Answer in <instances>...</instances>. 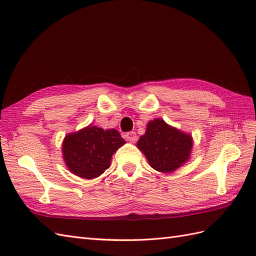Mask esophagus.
Instances as JSON below:
<instances>
[{
  "label": "esophagus",
  "mask_w": 256,
  "mask_h": 256,
  "mask_svg": "<svg viewBox=\"0 0 256 256\" xmlns=\"http://www.w3.org/2000/svg\"><path fill=\"white\" fill-rule=\"evenodd\" d=\"M125 138H126V140H128V142L134 143L135 140H138V135L135 132H128V133L125 134Z\"/></svg>",
  "instance_id": "34e87169"
}]
</instances>
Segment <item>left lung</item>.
Segmentation results:
<instances>
[{
  "mask_svg": "<svg viewBox=\"0 0 256 256\" xmlns=\"http://www.w3.org/2000/svg\"><path fill=\"white\" fill-rule=\"evenodd\" d=\"M138 148L154 170L170 172L188 160L192 140L190 135L170 126L164 120L156 118L148 124L145 134L138 140Z\"/></svg>",
  "mask_w": 256,
  "mask_h": 256,
  "instance_id": "obj_1",
  "label": "left lung"
}]
</instances>
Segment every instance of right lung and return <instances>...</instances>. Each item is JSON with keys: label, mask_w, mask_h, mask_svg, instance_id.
<instances>
[{"label": "right lung", "mask_w": 256, "mask_h": 256, "mask_svg": "<svg viewBox=\"0 0 256 256\" xmlns=\"http://www.w3.org/2000/svg\"><path fill=\"white\" fill-rule=\"evenodd\" d=\"M125 140L116 130L88 126L64 138L62 154L74 175L92 179L99 177L110 166L111 157Z\"/></svg>", "instance_id": "add662e5"}]
</instances>
